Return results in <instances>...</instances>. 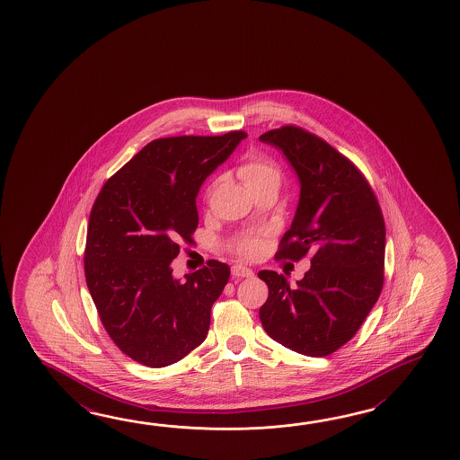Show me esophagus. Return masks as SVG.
I'll return each mask as SVG.
<instances>
[{
	"label": "esophagus",
	"mask_w": 460,
	"mask_h": 460,
	"mask_svg": "<svg viewBox=\"0 0 460 460\" xmlns=\"http://www.w3.org/2000/svg\"><path fill=\"white\" fill-rule=\"evenodd\" d=\"M232 274L234 278H252L253 276V270L246 268L243 264H234L232 266Z\"/></svg>",
	"instance_id": "1"
}]
</instances>
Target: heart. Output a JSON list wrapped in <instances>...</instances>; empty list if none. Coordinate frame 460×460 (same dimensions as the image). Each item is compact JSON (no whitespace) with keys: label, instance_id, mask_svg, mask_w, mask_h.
<instances>
[{"label":"heart","instance_id":"1","mask_svg":"<svg viewBox=\"0 0 460 460\" xmlns=\"http://www.w3.org/2000/svg\"><path fill=\"white\" fill-rule=\"evenodd\" d=\"M238 174L243 179L244 184L250 190L261 187H279L281 184V171L273 161L263 156H250L238 167ZM240 253L244 256H256L261 250V242L258 238L246 236L238 243Z\"/></svg>","mask_w":460,"mask_h":460}]
</instances>
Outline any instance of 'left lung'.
I'll use <instances>...</instances> for the list:
<instances>
[{"label": "left lung", "mask_w": 460, "mask_h": 460, "mask_svg": "<svg viewBox=\"0 0 460 460\" xmlns=\"http://www.w3.org/2000/svg\"><path fill=\"white\" fill-rule=\"evenodd\" d=\"M260 141L283 153L301 186L278 254L313 256L296 286L276 271L258 273L270 289L260 319L276 342L307 357H325L352 339L382 293V210L360 171L321 137L283 127Z\"/></svg>", "instance_id": "obj_1"}]
</instances>
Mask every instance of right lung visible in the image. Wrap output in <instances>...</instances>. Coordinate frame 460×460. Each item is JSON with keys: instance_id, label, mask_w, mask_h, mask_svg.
I'll return each instance as SVG.
<instances>
[{"instance_id": "add662e5", "label": "right lung", "mask_w": 460, "mask_h": 460, "mask_svg": "<svg viewBox=\"0 0 460 460\" xmlns=\"http://www.w3.org/2000/svg\"><path fill=\"white\" fill-rule=\"evenodd\" d=\"M246 137L155 139L110 177L90 212L85 279L111 341L135 362L161 368L206 341L212 304L230 278L210 260L177 279L171 263L199 226L196 197Z\"/></svg>"}]
</instances>
